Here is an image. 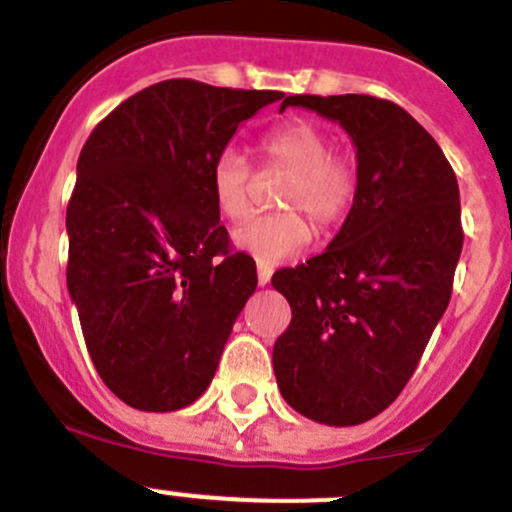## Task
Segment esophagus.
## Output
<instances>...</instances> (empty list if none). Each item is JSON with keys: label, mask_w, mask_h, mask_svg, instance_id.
Listing matches in <instances>:
<instances>
[{"label": "esophagus", "mask_w": 512, "mask_h": 512, "mask_svg": "<svg viewBox=\"0 0 512 512\" xmlns=\"http://www.w3.org/2000/svg\"><path fill=\"white\" fill-rule=\"evenodd\" d=\"M272 272H275V270H272L270 265H265V262H257V282H260V287L270 285Z\"/></svg>", "instance_id": "34e87169"}]
</instances>
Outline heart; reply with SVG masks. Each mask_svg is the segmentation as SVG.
<instances>
[{
	"mask_svg": "<svg viewBox=\"0 0 512 512\" xmlns=\"http://www.w3.org/2000/svg\"><path fill=\"white\" fill-rule=\"evenodd\" d=\"M260 153L292 175L280 198L287 213L252 215L232 230V245L260 262H280L312 237L302 212L319 230H332L347 218L359 193V165L349 153L332 151V136L309 121H289L267 131L260 138ZM250 183L247 158L232 146L218 151L210 165V193L220 215L237 220L247 213Z\"/></svg>",
	"mask_w": 512,
	"mask_h": 512,
	"instance_id": "1",
	"label": "heart"
}]
</instances>
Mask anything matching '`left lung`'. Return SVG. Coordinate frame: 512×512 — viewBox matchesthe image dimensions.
<instances>
[{
    "label": "left lung",
    "instance_id": "obj_1",
    "mask_svg": "<svg viewBox=\"0 0 512 512\" xmlns=\"http://www.w3.org/2000/svg\"><path fill=\"white\" fill-rule=\"evenodd\" d=\"M352 136L359 193L322 255L272 277L292 322L272 349L297 414L327 426L379 416L416 371L451 299L463 247L458 180L431 133L376 96H287Z\"/></svg>",
    "mask_w": 512,
    "mask_h": 512
}]
</instances>
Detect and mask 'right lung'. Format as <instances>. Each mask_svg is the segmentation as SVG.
Segmentation results:
<instances>
[{"instance_id":"add662e5","label":"right lung","mask_w":512,"mask_h":512,"mask_svg":"<svg viewBox=\"0 0 512 512\" xmlns=\"http://www.w3.org/2000/svg\"><path fill=\"white\" fill-rule=\"evenodd\" d=\"M282 96L160 81L113 108L81 148L66 285L98 376L133 409L178 411L213 381L257 272L230 252L210 165Z\"/></svg>"}]
</instances>
